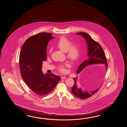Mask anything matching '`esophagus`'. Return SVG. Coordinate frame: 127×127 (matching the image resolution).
I'll return each mask as SVG.
<instances>
[{"label":"esophagus","instance_id":"1","mask_svg":"<svg viewBox=\"0 0 127 127\" xmlns=\"http://www.w3.org/2000/svg\"><path fill=\"white\" fill-rule=\"evenodd\" d=\"M61 79H64L66 78V77H65V76H61Z\"/></svg>","mask_w":127,"mask_h":127}]
</instances>
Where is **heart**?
Segmentation results:
<instances>
[{
  "label": "heart",
  "instance_id": "heart-1",
  "mask_svg": "<svg viewBox=\"0 0 127 127\" xmlns=\"http://www.w3.org/2000/svg\"><path fill=\"white\" fill-rule=\"evenodd\" d=\"M57 47L64 52L66 53L67 58L72 61H76L78 60L80 54V49L76 43H72V41L65 37L60 38L57 43ZM51 49L49 53H51ZM67 64L59 65L58 69L62 73H65L66 70L65 67Z\"/></svg>",
  "mask_w": 127,
  "mask_h": 127
}]
</instances>
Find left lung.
<instances>
[{
  "instance_id": "8db88e82",
  "label": "left lung",
  "mask_w": 127,
  "mask_h": 127,
  "mask_svg": "<svg viewBox=\"0 0 127 127\" xmlns=\"http://www.w3.org/2000/svg\"><path fill=\"white\" fill-rule=\"evenodd\" d=\"M83 36L85 39L88 45V58L79 65L77 70V73H78L87 66L94 64H105L106 69L108 68V63L105 54L102 47L97 42L94 40L91 36L86 32H79L76 33ZM74 84L72 88V93L76 97L82 99H84L91 97L95 95L102 86V84L97 89L91 91L84 90L79 85L78 77L73 78Z\"/></svg>"
}]
</instances>
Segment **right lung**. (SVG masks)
Returning a JSON list of instances; mask_svg holds the SVG:
<instances>
[{
    "mask_svg": "<svg viewBox=\"0 0 127 127\" xmlns=\"http://www.w3.org/2000/svg\"><path fill=\"white\" fill-rule=\"evenodd\" d=\"M52 33L40 32L28 38L22 47L19 63L22 77L37 95H45L54 89L61 78L53 73L42 72L43 62L47 59V46L54 38Z\"/></svg>",
    "mask_w": 127,
    "mask_h": 127,
    "instance_id": "right-lung-1",
    "label": "right lung"
}]
</instances>
